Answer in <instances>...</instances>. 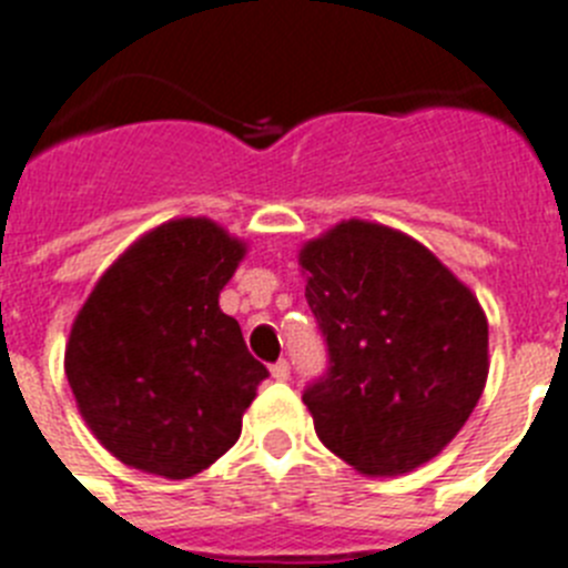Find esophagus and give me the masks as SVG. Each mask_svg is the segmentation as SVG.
Returning a JSON list of instances; mask_svg holds the SVG:
<instances>
[{"label":"esophagus","instance_id":"obj_1","mask_svg":"<svg viewBox=\"0 0 568 568\" xmlns=\"http://www.w3.org/2000/svg\"><path fill=\"white\" fill-rule=\"evenodd\" d=\"M270 373H273L275 382H287L290 379V365H287V362H275V365L270 367Z\"/></svg>","mask_w":568,"mask_h":568}]
</instances>
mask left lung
Wrapping results in <instances>:
<instances>
[{"mask_svg": "<svg viewBox=\"0 0 568 568\" xmlns=\"http://www.w3.org/2000/svg\"><path fill=\"white\" fill-rule=\"evenodd\" d=\"M298 264L331 353L304 390L318 439L367 477L434 459L488 379L477 295L416 237L358 217L307 241Z\"/></svg>", "mask_w": 568, "mask_h": 568, "instance_id": "8db88e82", "label": "left lung"}]
</instances>
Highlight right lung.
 Wrapping results in <instances>:
<instances>
[{
  "instance_id": "right-lung-1",
  "label": "right lung",
  "mask_w": 568,
  "mask_h": 568,
  "mask_svg": "<svg viewBox=\"0 0 568 568\" xmlns=\"http://www.w3.org/2000/svg\"><path fill=\"white\" fill-rule=\"evenodd\" d=\"M246 244L210 217H174L100 275L71 324L65 376L120 463L189 479L237 443L270 376L217 298Z\"/></svg>"
}]
</instances>
